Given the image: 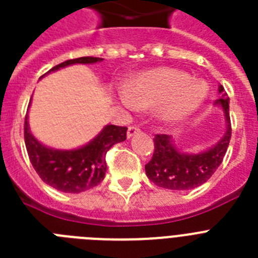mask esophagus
Masks as SVG:
<instances>
[{"label":"esophagus","mask_w":258,"mask_h":258,"mask_svg":"<svg viewBox=\"0 0 258 258\" xmlns=\"http://www.w3.org/2000/svg\"><path fill=\"white\" fill-rule=\"evenodd\" d=\"M139 131H141V130L138 128V127H135V125H130L128 130H127V137H128V138L135 137V135H137Z\"/></svg>","instance_id":"obj_1"}]
</instances>
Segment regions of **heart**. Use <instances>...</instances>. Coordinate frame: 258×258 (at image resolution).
Returning <instances> with one entry per match:
<instances>
[{
	"label": "heart",
	"mask_w": 258,
	"mask_h": 258,
	"mask_svg": "<svg viewBox=\"0 0 258 258\" xmlns=\"http://www.w3.org/2000/svg\"><path fill=\"white\" fill-rule=\"evenodd\" d=\"M206 83L192 80L184 71L157 68L139 75L121 91L127 107H155L166 121H179L194 113L208 97Z\"/></svg>",
	"instance_id": "obj_1"
}]
</instances>
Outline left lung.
Here are the masks:
<instances>
[{
	"label": "left lung",
	"mask_w": 258,
	"mask_h": 258,
	"mask_svg": "<svg viewBox=\"0 0 258 258\" xmlns=\"http://www.w3.org/2000/svg\"><path fill=\"white\" fill-rule=\"evenodd\" d=\"M221 97L216 101L224 111V135L210 149L201 153H183L175 145L171 135H155L151 161L146 165V175L151 182L170 190H190L204 184L214 174L228 150L232 127L229 116V97L224 87H218Z\"/></svg>",
	"instance_id": "left-lung-1"
}]
</instances>
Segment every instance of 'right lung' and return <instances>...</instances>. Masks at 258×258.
<instances>
[{
  "label": "right lung",
  "instance_id": "right-lung-1",
  "mask_svg": "<svg viewBox=\"0 0 258 258\" xmlns=\"http://www.w3.org/2000/svg\"><path fill=\"white\" fill-rule=\"evenodd\" d=\"M100 57H79L53 67L49 72L74 64H95ZM45 76V75H44ZM127 127L108 124L87 145L74 150H56L46 147L30 133L28 113L24 125V137L33 169L46 184L62 192L78 194L95 187L104 179L107 171L105 154L113 145L125 141Z\"/></svg>",
  "mask_w": 258,
  "mask_h": 258
}]
</instances>
